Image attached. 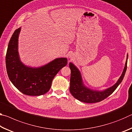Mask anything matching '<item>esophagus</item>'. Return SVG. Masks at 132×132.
Returning <instances> with one entry per match:
<instances>
[{
	"label": "esophagus",
	"instance_id": "34e87169",
	"mask_svg": "<svg viewBox=\"0 0 132 132\" xmlns=\"http://www.w3.org/2000/svg\"><path fill=\"white\" fill-rule=\"evenodd\" d=\"M73 55L72 54H71V53H70V54L69 55V57L70 58V59H71V58L73 57Z\"/></svg>",
	"mask_w": 132,
	"mask_h": 132
}]
</instances>
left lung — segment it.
<instances>
[{
  "label": "left lung",
  "instance_id": "8db88e82",
  "mask_svg": "<svg viewBox=\"0 0 132 132\" xmlns=\"http://www.w3.org/2000/svg\"><path fill=\"white\" fill-rule=\"evenodd\" d=\"M128 54H127L126 63L122 73L115 84L110 87L103 90H93L84 84L81 74L79 69L71 62L69 63V68L71 70L70 80V92L76 99L86 103H95L105 99L114 91L118 86L121 83L125 76L127 69Z\"/></svg>",
  "mask_w": 132,
  "mask_h": 132
}]
</instances>
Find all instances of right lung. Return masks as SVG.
<instances>
[{
  "label": "right lung",
  "mask_w": 132,
  "mask_h": 132,
  "mask_svg": "<svg viewBox=\"0 0 132 132\" xmlns=\"http://www.w3.org/2000/svg\"><path fill=\"white\" fill-rule=\"evenodd\" d=\"M21 28L15 30L8 45L6 56V70L11 82L24 94L43 95L50 90L53 78L68 63L66 57L56 58L39 67L26 65L19 53V37Z\"/></svg>",
  "instance_id": "obj_1"
}]
</instances>
